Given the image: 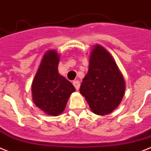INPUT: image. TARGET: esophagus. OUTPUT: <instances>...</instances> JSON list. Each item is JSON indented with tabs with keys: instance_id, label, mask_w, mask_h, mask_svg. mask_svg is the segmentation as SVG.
<instances>
[{
	"instance_id": "esophagus-1",
	"label": "esophagus",
	"mask_w": 151,
	"mask_h": 151,
	"mask_svg": "<svg viewBox=\"0 0 151 151\" xmlns=\"http://www.w3.org/2000/svg\"><path fill=\"white\" fill-rule=\"evenodd\" d=\"M73 86H75V88H76L77 90L79 89V87H80V82H79V81L78 80H75L73 81Z\"/></svg>"
}]
</instances>
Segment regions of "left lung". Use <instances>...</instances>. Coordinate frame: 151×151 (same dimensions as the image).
<instances>
[{
  "label": "left lung",
  "mask_w": 151,
  "mask_h": 151,
  "mask_svg": "<svg viewBox=\"0 0 151 151\" xmlns=\"http://www.w3.org/2000/svg\"><path fill=\"white\" fill-rule=\"evenodd\" d=\"M79 91L97 114L111 113L123 99L125 91L123 76L111 56L101 46H95L91 52L88 72Z\"/></svg>",
  "instance_id": "8db88e82"
}]
</instances>
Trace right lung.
I'll return each instance as SVG.
<instances>
[{"label": "right lung", "mask_w": 151, "mask_h": 151, "mask_svg": "<svg viewBox=\"0 0 151 151\" xmlns=\"http://www.w3.org/2000/svg\"><path fill=\"white\" fill-rule=\"evenodd\" d=\"M59 56L54 50L45 54L32 83L33 100L46 114L56 116L63 112L67 101L76 91L70 82L58 73Z\"/></svg>", "instance_id": "obj_1"}]
</instances>
